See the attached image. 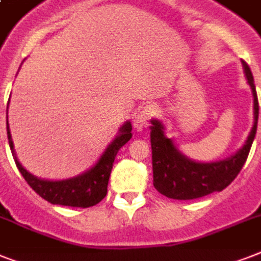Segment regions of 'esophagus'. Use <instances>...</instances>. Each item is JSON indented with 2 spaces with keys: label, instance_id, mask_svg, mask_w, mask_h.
<instances>
[{
  "label": "esophagus",
  "instance_id": "obj_1",
  "mask_svg": "<svg viewBox=\"0 0 261 261\" xmlns=\"http://www.w3.org/2000/svg\"><path fill=\"white\" fill-rule=\"evenodd\" d=\"M157 108H155V106H146L143 107L142 110L139 111L138 115L135 116L134 119V127L137 128V130H142L143 127L147 126V122H149V119H151L153 116H154L155 114H157Z\"/></svg>",
  "mask_w": 261,
  "mask_h": 261
}]
</instances>
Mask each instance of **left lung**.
Masks as SVG:
<instances>
[{
	"label": "left lung",
	"instance_id": "1",
	"mask_svg": "<svg viewBox=\"0 0 261 261\" xmlns=\"http://www.w3.org/2000/svg\"><path fill=\"white\" fill-rule=\"evenodd\" d=\"M243 62L245 79L253 94V126L247 141L231 155L218 161L202 163L187 157L172 138L165 135V126L160 119H151L150 143L153 160V186L167 198L190 200L225 190L230 184L247 161L255 139L259 119V101L253 75Z\"/></svg>",
	"mask_w": 261,
	"mask_h": 261
}]
</instances>
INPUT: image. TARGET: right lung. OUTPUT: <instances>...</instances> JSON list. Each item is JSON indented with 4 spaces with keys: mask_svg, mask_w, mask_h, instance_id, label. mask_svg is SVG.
Listing matches in <instances>:
<instances>
[{
    "mask_svg": "<svg viewBox=\"0 0 261 261\" xmlns=\"http://www.w3.org/2000/svg\"><path fill=\"white\" fill-rule=\"evenodd\" d=\"M9 106V101H8ZM8 128V139H9V146L13 154L14 163L17 165L18 171L25 178V181L30 184L32 190L46 199L51 204H59V206L69 207H90L101 202L104 196L107 195V187H108V180L112 171L115 157L118 154L119 149L124 146L133 137V126L130 120H127L119 128L118 134L114 138V141L107 146V149L102 151L97 163L93 167L89 168L84 173L77 174L74 177L63 178V180H48V178H42L30 173L25 168L22 167L20 161L17 160L16 151H14L13 139L9 130V123H6Z\"/></svg>",
    "mask_w": 261,
    "mask_h": 261,
    "instance_id": "right-lung-1",
    "label": "right lung"
}]
</instances>
